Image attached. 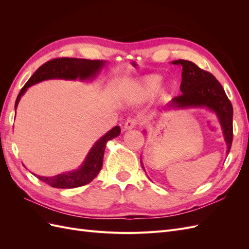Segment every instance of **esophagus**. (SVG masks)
Wrapping results in <instances>:
<instances>
[{"instance_id": "34e87169", "label": "esophagus", "mask_w": 249, "mask_h": 249, "mask_svg": "<svg viewBox=\"0 0 249 249\" xmlns=\"http://www.w3.org/2000/svg\"><path fill=\"white\" fill-rule=\"evenodd\" d=\"M137 124V120L136 119H129L126 120L124 125V131H129L132 130L135 127V125Z\"/></svg>"}]
</instances>
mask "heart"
Listing matches in <instances>:
<instances>
[{"mask_svg":"<svg viewBox=\"0 0 249 249\" xmlns=\"http://www.w3.org/2000/svg\"><path fill=\"white\" fill-rule=\"evenodd\" d=\"M162 79L163 77L161 74L158 73L148 74V76L139 79L138 81L134 82L132 84L130 90V96L134 101L137 102L146 101L149 97H152L158 90V100L160 102L167 101L171 92L176 88V83L173 81H168L166 83H164V84L159 88ZM158 88L160 89H158Z\"/></svg>","mask_w":249,"mask_h":249,"instance_id":"1","label":"heart"}]
</instances>
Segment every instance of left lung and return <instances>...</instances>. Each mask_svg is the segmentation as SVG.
Listing matches in <instances>:
<instances>
[{"mask_svg": "<svg viewBox=\"0 0 249 249\" xmlns=\"http://www.w3.org/2000/svg\"><path fill=\"white\" fill-rule=\"evenodd\" d=\"M171 63L182 66L179 86L182 94L172 99L166 109L206 108L214 112L220 124L229 155L232 142V106L223 87L212 73L199 69L191 61L178 59Z\"/></svg>", "mask_w": 249, "mask_h": 249, "instance_id": "8db88e82", "label": "left lung"}]
</instances>
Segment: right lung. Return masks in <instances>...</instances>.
Here are the masks:
<instances>
[{
	"mask_svg": "<svg viewBox=\"0 0 249 249\" xmlns=\"http://www.w3.org/2000/svg\"><path fill=\"white\" fill-rule=\"evenodd\" d=\"M106 61L104 60H88L78 58H57L42 64L37 70L33 76L28 80L25 86L21 88L16 101V112L20 97L25 94L27 89L41 81L52 79L63 80H77L90 81L93 80L101 70L104 69ZM120 127L114 126L109 132L97 140L91 149L89 150L84 162L76 170L69 171L54 177H40L36 176L42 182L47 183L51 187L60 188V189H71L89 184L99 175L103 166V159L105 148L107 142L113 138L119 136Z\"/></svg>",
	"mask_w": 249,
	"mask_h": 249,
	"instance_id": "right-lung-1",
	"label": "right lung"
}]
</instances>
